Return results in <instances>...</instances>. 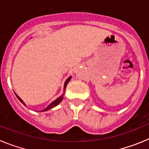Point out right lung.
I'll list each match as a JSON object with an SVG mask.
<instances>
[{
	"instance_id": "right-lung-1",
	"label": "right lung",
	"mask_w": 149,
	"mask_h": 149,
	"mask_svg": "<svg viewBox=\"0 0 149 149\" xmlns=\"http://www.w3.org/2000/svg\"><path fill=\"white\" fill-rule=\"evenodd\" d=\"M71 77H68V79H67L66 81H65V84H64V90H65V88H66V85H67V84H68V81H70ZM17 98H18V100H19V101H20L21 102H22V103L24 105H25V104H24V102H23V101H22V100L21 99V98H19V97H18V96H17ZM63 95H62L60 96V97H59L58 98H56V100H54V101L53 102H51V103L50 104L48 105V106L47 107H46L45 109H44V110H42V111H46V110H50V109L53 108L54 107L56 106V105L60 103V101H61L62 100H63Z\"/></svg>"
}]
</instances>
